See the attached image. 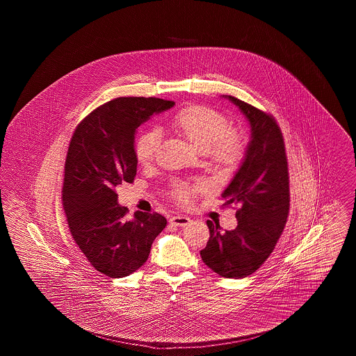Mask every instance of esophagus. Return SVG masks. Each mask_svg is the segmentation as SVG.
<instances>
[{
  "label": "esophagus",
  "instance_id": "1",
  "mask_svg": "<svg viewBox=\"0 0 356 356\" xmlns=\"http://www.w3.org/2000/svg\"><path fill=\"white\" fill-rule=\"evenodd\" d=\"M170 221L173 224V225H177V227H186V225H188V224L191 222V219H189V218H186V216L177 215V216H172Z\"/></svg>",
  "mask_w": 356,
  "mask_h": 356
}]
</instances>
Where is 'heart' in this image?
Returning a JSON list of instances; mask_svg holds the SVG:
<instances>
[{
  "label": "heart",
  "instance_id": "heart-1",
  "mask_svg": "<svg viewBox=\"0 0 356 356\" xmlns=\"http://www.w3.org/2000/svg\"><path fill=\"white\" fill-rule=\"evenodd\" d=\"M172 129L197 151L203 153L216 167L232 168L243 159L245 141L232 131L231 122L219 111L193 105L181 109L170 121ZM160 147V135L154 129H148L136 138L135 156L138 164L151 165ZM193 186L177 181L172 186V195L180 203L192 200Z\"/></svg>",
  "mask_w": 356,
  "mask_h": 356
}]
</instances>
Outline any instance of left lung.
<instances>
[{
	"label": "left lung",
	"mask_w": 356,
	"mask_h": 356,
	"mask_svg": "<svg viewBox=\"0 0 356 356\" xmlns=\"http://www.w3.org/2000/svg\"><path fill=\"white\" fill-rule=\"evenodd\" d=\"M248 120L251 140L240 168L222 192L225 205L236 204L237 227L221 232L207 221L209 240L200 251L204 263L222 277L241 279L254 273L272 254L289 211V177L284 138L271 115L234 96Z\"/></svg>",
	"instance_id": "1"
}]
</instances>
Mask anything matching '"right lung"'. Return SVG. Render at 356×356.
I'll list each match as a JSON object with an SVG mask.
<instances>
[{
    "label": "right lung",
    "instance_id": "1",
    "mask_svg": "<svg viewBox=\"0 0 356 356\" xmlns=\"http://www.w3.org/2000/svg\"><path fill=\"white\" fill-rule=\"evenodd\" d=\"M173 105L156 97H119L88 115L72 136L63 186L69 231L89 263L109 277L138 270L167 225L156 212L128 220L116 186L135 180L137 128Z\"/></svg>",
    "mask_w": 356,
    "mask_h": 356
}]
</instances>
